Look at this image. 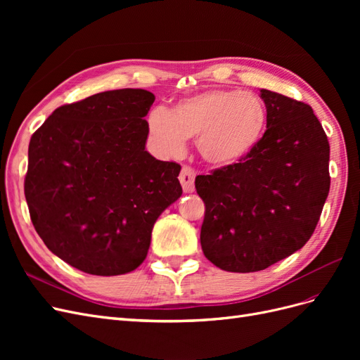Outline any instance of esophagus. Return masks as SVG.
Segmentation results:
<instances>
[{
	"label": "esophagus",
	"instance_id": "1",
	"mask_svg": "<svg viewBox=\"0 0 360 360\" xmlns=\"http://www.w3.org/2000/svg\"><path fill=\"white\" fill-rule=\"evenodd\" d=\"M195 176H197V172H195V169L188 165H184L180 171L179 180L183 186V191L186 193H192L195 191Z\"/></svg>",
	"mask_w": 360,
	"mask_h": 360
}]
</instances>
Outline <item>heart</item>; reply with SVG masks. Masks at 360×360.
<instances>
[{
	"mask_svg": "<svg viewBox=\"0 0 360 360\" xmlns=\"http://www.w3.org/2000/svg\"><path fill=\"white\" fill-rule=\"evenodd\" d=\"M148 130L163 155H180L186 139H197L201 158L231 167L252 153L264 134L267 111L252 93L210 90L180 101L171 112L156 108Z\"/></svg>",
	"mask_w": 360,
	"mask_h": 360,
	"instance_id": "heart-1",
	"label": "heart"
}]
</instances>
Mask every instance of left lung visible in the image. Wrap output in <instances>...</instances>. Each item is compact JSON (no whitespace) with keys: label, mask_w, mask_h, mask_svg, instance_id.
<instances>
[{"label":"left lung","mask_w":360,"mask_h":360,"mask_svg":"<svg viewBox=\"0 0 360 360\" xmlns=\"http://www.w3.org/2000/svg\"><path fill=\"white\" fill-rule=\"evenodd\" d=\"M263 138L231 167L197 176L201 248L226 271L264 270L307 243L329 195V141L308 103L261 90Z\"/></svg>","instance_id":"left-lung-1"}]
</instances>
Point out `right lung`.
I'll return each mask as SVG.
<instances>
[{
  "instance_id": "right-lung-1",
  "label": "right lung",
  "mask_w": 360,
  "mask_h": 360,
  "mask_svg": "<svg viewBox=\"0 0 360 360\" xmlns=\"http://www.w3.org/2000/svg\"><path fill=\"white\" fill-rule=\"evenodd\" d=\"M155 99L141 89L97 93L57 108L30 139L31 222L52 254L85 274L135 270L156 219L181 197V167L146 151Z\"/></svg>"
}]
</instances>
